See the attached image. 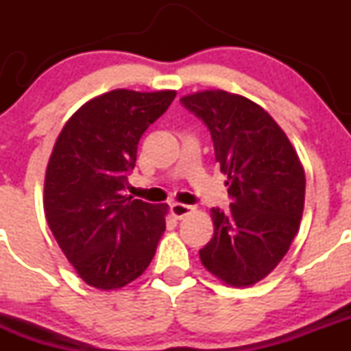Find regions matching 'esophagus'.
Returning a JSON list of instances; mask_svg holds the SVG:
<instances>
[{"instance_id": "1", "label": "esophagus", "mask_w": 351, "mask_h": 351, "mask_svg": "<svg viewBox=\"0 0 351 351\" xmlns=\"http://www.w3.org/2000/svg\"><path fill=\"white\" fill-rule=\"evenodd\" d=\"M169 208H171L173 217H176V219H183L185 215H189L190 212L193 210L192 205H185V204H171V207Z\"/></svg>"}]
</instances>
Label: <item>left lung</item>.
I'll return each mask as SVG.
<instances>
[{
    "instance_id": "obj_1",
    "label": "left lung",
    "mask_w": 351,
    "mask_h": 351,
    "mask_svg": "<svg viewBox=\"0 0 351 351\" xmlns=\"http://www.w3.org/2000/svg\"><path fill=\"white\" fill-rule=\"evenodd\" d=\"M180 101L207 125L232 198L229 210H210L214 236L198 251L202 265L229 285L256 284L299 231L306 195L299 156L277 122L247 98L208 90Z\"/></svg>"
}]
</instances>
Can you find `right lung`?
I'll return each mask as SVG.
<instances>
[{
	"mask_svg": "<svg viewBox=\"0 0 351 351\" xmlns=\"http://www.w3.org/2000/svg\"><path fill=\"white\" fill-rule=\"evenodd\" d=\"M176 91L113 90L86 101L62 127L44 183L47 224L88 285L113 290L149 267L168 205L123 193L137 144Z\"/></svg>",
	"mask_w": 351,
	"mask_h": 351,
	"instance_id": "add662e5",
	"label": "right lung"
}]
</instances>
